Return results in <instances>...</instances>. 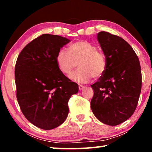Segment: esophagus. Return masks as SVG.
Returning a JSON list of instances; mask_svg holds the SVG:
<instances>
[{
    "mask_svg": "<svg viewBox=\"0 0 152 152\" xmlns=\"http://www.w3.org/2000/svg\"><path fill=\"white\" fill-rule=\"evenodd\" d=\"M78 88L80 91H82V90H83L84 88V86L82 85V84H79L78 85Z\"/></svg>",
    "mask_w": 152,
    "mask_h": 152,
    "instance_id": "34e87169",
    "label": "esophagus"
}]
</instances>
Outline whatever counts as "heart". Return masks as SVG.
<instances>
[{
	"label": "heart",
	"mask_w": 152,
	"mask_h": 152,
	"mask_svg": "<svg viewBox=\"0 0 152 152\" xmlns=\"http://www.w3.org/2000/svg\"><path fill=\"white\" fill-rule=\"evenodd\" d=\"M56 60L59 70L64 74H70L78 63L80 68L69 77L80 83H87L93 77L100 78L107 68V59L103 52L86 41L72 43L68 51L61 49L56 55Z\"/></svg>",
	"instance_id": "heart-1"
}]
</instances>
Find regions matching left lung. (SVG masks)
I'll return each instance as SVG.
<instances>
[{
	"label": "left lung",
	"mask_w": 152,
	"mask_h": 152,
	"mask_svg": "<svg viewBox=\"0 0 152 152\" xmlns=\"http://www.w3.org/2000/svg\"><path fill=\"white\" fill-rule=\"evenodd\" d=\"M97 39L107 59V68L91 85V107L100 121L115 126L127 120L137 107L141 90L140 60L132 46L119 36L101 31Z\"/></svg>",
	"instance_id": "1"
}]
</instances>
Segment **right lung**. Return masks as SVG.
Listing matches in <instances>:
<instances>
[{
    "mask_svg": "<svg viewBox=\"0 0 152 152\" xmlns=\"http://www.w3.org/2000/svg\"><path fill=\"white\" fill-rule=\"evenodd\" d=\"M70 42L60 35L43 34L25 46L15 68L17 99L20 110L36 127H58L68 117V101L78 85L59 70L58 51Z\"/></svg>",
    "mask_w": 152,
    "mask_h": 152,
    "instance_id": "obj_1",
    "label": "right lung"
}]
</instances>
